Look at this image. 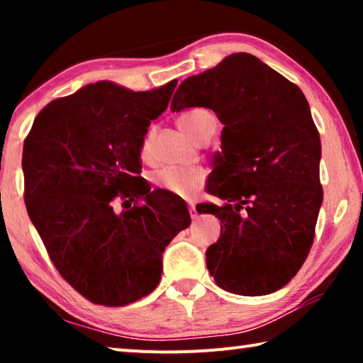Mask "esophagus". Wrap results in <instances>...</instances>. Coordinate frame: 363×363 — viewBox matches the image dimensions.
<instances>
[{
  "instance_id": "esophagus-1",
  "label": "esophagus",
  "mask_w": 363,
  "mask_h": 363,
  "mask_svg": "<svg viewBox=\"0 0 363 363\" xmlns=\"http://www.w3.org/2000/svg\"><path fill=\"white\" fill-rule=\"evenodd\" d=\"M189 213H190V218H192L194 220H195L196 218H199V213H196L194 203H189Z\"/></svg>"
}]
</instances>
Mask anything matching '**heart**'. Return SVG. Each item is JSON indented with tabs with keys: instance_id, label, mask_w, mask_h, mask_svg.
Wrapping results in <instances>:
<instances>
[{
	"instance_id": "obj_1",
	"label": "heart",
	"mask_w": 363,
	"mask_h": 363,
	"mask_svg": "<svg viewBox=\"0 0 363 363\" xmlns=\"http://www.w3.org/2000/svg\"><path fill=\"white\" fill-rule=\"evenodd\" d=\"M179 130L192 140H199L205 133L216 128V120L210 110L190 108L177 118ZM152 138L150 134L143 143V157H149ZM152 181L158 189L167 190L176 196H192L205 182V176L200 169H182V168H162L152 174Z\"/></svg>"
}]
</instances>
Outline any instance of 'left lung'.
<instances>
[{"mask_svg": "<svg viewBox=\"0 0 363 363\" xmlns=\"http://www.w3.org/2000/svg\"><path fill=\"white\" fill-rule=\"evenodd\" d=\"M192 107L211 108L224 125L206 186L224 205L201 208L220 219L206 267L229 293L277 291L309 255L323 199L322 145L309 104L262 60L235 52L179 84L171 112Z\"/></svg>", "mask_w": 363, "mask_h": 363, "instance_id": "left-lung-1", "label": "left lung"}]
</instances>
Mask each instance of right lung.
Listing matches in <instances>:
<instances>
[{
  "label": "right lung",
  "mask_w": 363,
  "mask_h": 363,
  "mask_svg": "<svg viewBox=\"0 0 363 363\" xmlns=\"http://www.w3.org/2000/svg\"><path fill=\"white\" fill-rule=\"evenodd\" d=\"M176 83L138 93L89 83L49 102L23 143L28 216L59 274L91 303L118 307L152 293L164 248L190 224L186 201L139 177L144 136ZM118 194L130 205L121 213Z\"/></svg>",
  "instance_id": "add662e5"
}]
</instances>
